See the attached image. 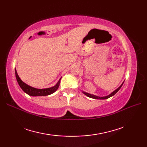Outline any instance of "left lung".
Here are the masks:
<instances>
[{"mask_svg":"<svg viewBox=\"0 0 147 147\" xmlns=\"http://www.w3.org/2000/svg\"><path fill=\"white\" fill-rule=\"evenodd\" d=\"M123 83H124V82L121 84V86H120L119 87V88H117L116 90H115L114 92H112L111 93V94H109V95H107V96H96V95H93V94H90V93H86V92H83V91H82V92H83L85 95H86L87 96H88V97H90V98H95V99H100V100L107 99V98H109L111 97V96H112L113 95H114L115 94V93H116L119 91V90H120V88H121V86H123Z\"/></svg>","mask_w":147,"mask_h":147,"instance_id":"obj_1","label":"left lung"}]
</instances>
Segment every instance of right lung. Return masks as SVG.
I'll return each instance as SVG.
<instances>
[{"instance_id":"add662e5","label":"right lung","mask_w":147,"mask_h":147,"mask_svg":"<svg viewBox=\"0 0 147 147\" xmlns=\"http://www.w3.org/2000/svg\"><path fill=\"white\" fill-rule=\"evenodd\" d=\"M15 74H16V78L17 82L19 84V85L21 87V88L23 90V91L27 93L28 95L33 96H47L52 94L53 93H54L56 90H57L59 86V84H60L61 79H59L57 84L54 86L50 87V88H43V89H38L34 88L31 86H29L27 85L26 83H24L23 81H22L20 78L19 77L17 71L15 68Z\"/></svg>"}]
</instances>
